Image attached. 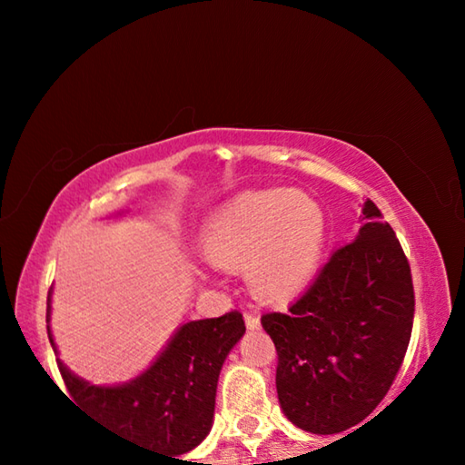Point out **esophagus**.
<instances>
[{"instance_id":"34e87169","label":"esophagus","mask_w":465,"mask_h":465,"mask_svg":"<svg viewBox=\"0 0 465 465\" xmlns=\"http://www.w3.org/2000/svg\"><path fill=\"white\" fill-rule=\"evenodd\" d=\"M243 320H246L248 330H258V328H261V320H258V316H254V313H243Z\"/></svg>"}]
</instances>
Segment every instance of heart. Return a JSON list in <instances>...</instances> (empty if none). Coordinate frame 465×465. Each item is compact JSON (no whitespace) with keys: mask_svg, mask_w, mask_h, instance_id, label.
<instances>
[{"mask_svg":"<svg viewBox=\"0 0 465 465\" xmlns=\"http://www.w3.org/2000/svg\"><path fill=\"white\" fill-rule=\"evenodd\" d=\"M326 242V215L302 191L269 188L233 196L203 225L201 243L217 266H246L266 299H289L308 287Z\"/></svg>","mask_w":465,"mask_h":465,"instance_id":"b5f03b06","label":"heart"}]
</instances>
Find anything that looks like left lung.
<instances>
[{
	"mask_svg": "<svg viewBox=\"0 0 465 465\" xmlns=\"http://www.w3.org/2000/svg\"><path fill=\"white\" fill-rule=\"evenodd\" d=\"M363 219L357 238L330 256L285 313L261 320L277 346L282 412L313 435H336L365 420L411 342V264L373 201H365Z\"/></svg>",
	"mask_w": 465,
	"mask_h": 465,
	"instance_id": "left-lung-1",
	"label": "left lung"
}]
</instances>
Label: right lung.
<instances>
[{"mask_svg":"<svg viewBox=\"0 0 465 465\" xmlns=\"http://www.w3.org/2000/svg\"><path fill=\"white\" fill-rule=\"evenodd\" d=\"M51 293L46 330L51 334ZM246 332L240 312L186 322L143 373L116 385H94L57 359L69 396L90 419L166 455L194 450L209 435L217 381L227 355ZM59 355V352H57Z\"/></svg>","mask_w":465,"mask_h":465,"instance_id":"add662e5","label":"right lung"}]
</instances>
